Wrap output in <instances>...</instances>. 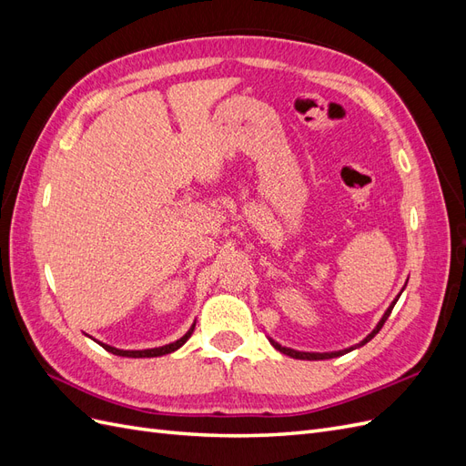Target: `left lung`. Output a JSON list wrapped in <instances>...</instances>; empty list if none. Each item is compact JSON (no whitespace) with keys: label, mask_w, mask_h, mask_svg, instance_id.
I'll list each match as a JSON object with an SVG mask.
<instances>
[{"label":"left lung","mask_w":466,"mask_h":466,"mask_svg":"<svg viewBox=\"0 0 466 466\" xmlns=\"http://www.w3.org/2000/svg\"><path fill=\"white\" fill-rule=\"evenodd\" d=\"M399 298L400 295H397V299H394L390 305H389V309L385 311V315L380 317V320L377 322V327L373 329V332L371 334H368L363 338V340L360 342V344H356V346H351V348H346V350H340V351H327V354H317V351H298V350H291V348H286V346H281V344H278V342H274L272 338H270V342H272V346L276 348V350H279L281 354H286V356H289V358H295V360H330V358H338V356H344V354H348V351H351V350H356V348H360V346H363V344H368L371 338L383 329V324H385V320L389 319V315H390V311H392V307L397 305V301H399Z\"/></svg>","instance_id":"8db88e82"}]
</instances>
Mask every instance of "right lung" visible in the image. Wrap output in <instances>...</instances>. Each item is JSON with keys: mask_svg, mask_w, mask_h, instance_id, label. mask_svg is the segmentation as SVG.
<instances>
[{"mask_svg": "<svg viewBox=\"0 0 466 466\" xmlns=\"http://www.w3.org/2000/svg\"><path fill=\"white\" fill-rule=\"evenodd\" d=\"M194 327H196V322L192 324L190 327V330L182 336V338H178L177 342H171V344H165V346H159V348H151V350H118V348H115V346H108V344H103V342H98L101 344L106 351H110V354H115V356H122V358H157V356H165V354H171V351H175V350H178L182 344H185L188 338L192 336V332H194ZM95 340V338H93Z\"/></svg>", "mask_w": 466, "mask_h": 466, "instance_id": "add662e5", "label": "right lung"}]
</instances>
